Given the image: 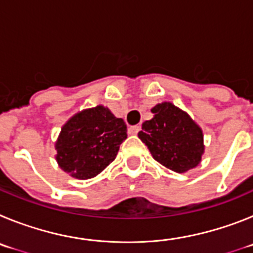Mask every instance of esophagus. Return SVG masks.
<instances>
[{"instance_id":"1","label":"esophagus","mask_w":253,"mask_h":253,"mask_svg":"<svg viewBox=\"0 0 253 253\" xmlns=\"http://www.w3.org/2000/svg\"><path fill=\"white\" fill-rule=\"evenodd\" d=\"M140 129H141V126H138V125H136V126H131L128 128V133L129 135H137Z\"/></svg>"}]
</instances>
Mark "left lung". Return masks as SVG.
Returning <instances> with one entry per match:
<instances>
[{
  "label": "left lung",
  "instance_id": "8db88e82",
  "mask_svg": "<svg viewBox=\"0 0 253 253\" xmlns=\"http://www.w3.org/2000/svg\"><path fill=\"white\" fill-rule=\"evenodd\" d=\"M151 112L154 117L143 122L138 137L149 147L152 158L176 172L195 168L204 151L200 127L170 102L156 104Z\"/></svg>",
  "mask_w": 253,
  "mask_h": 253
}]
</instances>
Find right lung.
Instances as JSON below:
<instances>
[{"instance_id":"add662e5","label":"right lung","mask_w":253,"mask_h":253,"mask_svg":"<svg viewBox=\"0 0 253 253\" xmlns=\"http://www.w3.org/2000/svg\"><path fill=\"white\" fill-rule=\"evenodd\" d=\"M126 128L124 120L103 106L77 113L63 126L55 143L59 166L77 179L94 177L116 159L127 138Z\"/></svg>"}]
</instances>
